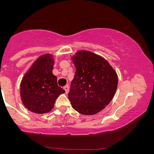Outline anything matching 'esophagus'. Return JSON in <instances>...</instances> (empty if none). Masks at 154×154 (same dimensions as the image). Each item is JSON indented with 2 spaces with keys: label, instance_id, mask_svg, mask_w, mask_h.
<instances>
[{
  "label": "esophagus",
  "instance_id": "esophagus-1",
  "mask_svg": "<svg viewBox=\"0 0 154 154\" xmlns=\"http://www.w3.org/2000/svg\"><path fill=\"white\" fill-rule=\"evenodd\" d=\"M63 89L65 90V92H66V93H69V88L68 85H65L64 87H63Z\"/></svg>",
  "mask_w": 154,
  "mask_h": 154
}]
</instances>
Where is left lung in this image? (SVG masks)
Returning a JSON list of instances; mask_svg holds the SVG:
<instances>
[{"mask_svg": "<svg viewBox=\"0 0 154 154\" xmlns=\"http://www.w3.org/2000/svg\"><path fill=\"white\" fill-rule=\"evenodd\" d=\"M72 59L76 71L69 99L80 114H96L114 96L118 85L116 73L106 60L90 51H79Z\"/></svg>", "mask_w": 154, "mask_h": 154, "instance_id": "left-lung-1", "label": "left lung"}]
</instances>
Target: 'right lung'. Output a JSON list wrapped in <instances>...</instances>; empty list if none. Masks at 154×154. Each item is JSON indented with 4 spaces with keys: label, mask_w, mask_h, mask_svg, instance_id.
<instances>
[{
    "label": "right lung",
    "mask_w": 154,
    "mask_h": 154,
    "mask_svg": "<svg viewBox=\"0 0 154 154\" xmlns=\"http://www.w3.org/2000/svg\"><path fill=\"white\" fill-rule=\"evenodd\" d=\"M54 59L51 55L40 56L23 77L21 83V98L28 110L45 114L51 111L55 101L65 91L57 84L53 75Z\"/></svg>",
    "instance_id": "1"
}]
</instances>
